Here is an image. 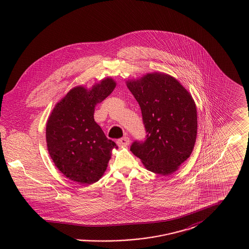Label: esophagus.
I'll return each mask as SVG.
<instances>
[{
  "mask_svg": "<svg viewBox=\"0 0 249 249\" xmlns=\"http://www.w3.org/2000/svg\"><path fill=\"white\" fill-rule=\"evenodd\" d=\"M117 143L119 146H127L130 143V138L126 137V136L123 138H120L117 141Z\"/></svg>",
  "mask_w": 249,
  "mask_h": 249,
  "instance_id": "obj_1",
  "label": "esophagus"
}]
</instances>
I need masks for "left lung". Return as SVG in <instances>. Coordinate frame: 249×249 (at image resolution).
Instances as JSON below:
<instances>
[{"mask_svg":"<svg viewBox=\"0 0 249 249\" xmlns=\"http://www.w3.org/2000/svg\"><path fill=\"white\" fill-rule=\"evenodd\" d=\"M138 102L146 130L144 142L130 151L155 174L168 176L190 158L197 137V109L190 92L175 77L154 71L126 81Z\"/></svg>","mask_w":249,"mask_h":249,"instance_id":"1","label":"left lung"}]
</instances>
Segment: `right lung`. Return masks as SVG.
I'll return each mask as SVG.
<instances>
[{
	"label": "right lung",
	"mask_w": 249,
	"mask_h": 249,
	"mask_svg": "<svg viewBox=\"0 0 249 249\" xmlns=\"http://www.w3.org/2000/svg\"><path fill=\"white\" fill-rule=\"evenodd\" d=\"M107 77L88 89L77 86L52 110L46 129L48 153L55 166L69 179L79 184L97 182L107 171L116 142L107 138L95 122V106L116 88Z\"/></svg>",
	"instance_id": "obj_1"
}]
</instances>
